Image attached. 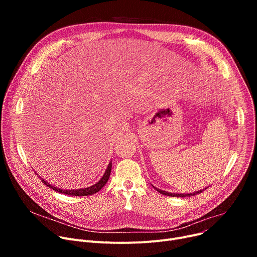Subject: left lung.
Here are the masks:
<instances>
[{
    "label": "left lung",
    "mask_w": 257,
    "mask_h": 257,
    "mask_svg": "<svg viewBox=\"0 0 257 257\" xmlns=\"http://www.w3.org/2000/svg\"><path fill=\"white\" fill-rule=\"evenodd\" d=\"M154 188H155V190H156L159 194H163V195H166V196H169V197H191V196L198 195V194L203 192L204 190H206V188H204V190H200V191H197V192L191 193V194H175V193H168V192H165V191L159 190V188H156V187H154Z\"/></svg>",
    "instance_id": "8db88e82"
}]
</instances>
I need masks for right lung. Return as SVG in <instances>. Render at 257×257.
I'll use <instances>...</instances> for the list:
<instances>
[{"mask_svg":"<svg viewBox=\"0 0 257 257\" xmlns=\"http://www.w3.org/2000/svg\"><path fill=\"white\" fill-rule=\"evenodd\" d=\"M111 167L112 166H111V161H110L109 165H108V167H107V169L105 171V173H104V175H103V177L96 184H93V185H91L89 187H85V188H79V190H70V191L69 190H61V188H57L55 186H52L51 184H49L43 178H40V179H42V181L47 186H49L50 188H52V190L56 191V192H58L60 194H65V195H69V196H79V197H81V196H82V197L83 196H90V195H93V194L98 193L101 190V188L106 184V182L108 181V179H109V176H110Z\"/></svg>","mask_w":257,"mask_h":257,"instance_id":"right-lung-1","label":"right lung"}]
</instances>
